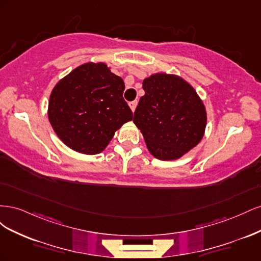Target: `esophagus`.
Masks as SVG:
<instances>
[{
  "label": "esophagus",
  "mask_w": 261,
  "mask_h": 261,
  "mask_svg": "<svg viewBox=\"0 0 261 261\" xmlns=\"http://www.w3.org/2000/svg\"><path fill=\"white\" fill-rule=\"evenodd\" d=\"M137 103H138V101H137V100H135V101H132L130 103H129V108L132 109V111H133V112H135L136 107H137Z\"/></svg>",
  "instance_id": "34e87169"
}]
</instances>
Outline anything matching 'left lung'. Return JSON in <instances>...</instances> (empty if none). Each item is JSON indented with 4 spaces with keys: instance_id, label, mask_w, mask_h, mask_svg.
<instances>
[{
    "instance_id": "obj_1",
    "label": "left lung",
    "mask_w": 261,
    "mask_h": 261,
    "mask_svg": "<svg viewBox=\"0 0 261 261\" xmlns=\"http://www.w3.org/2000/svg\"><path fill=\"white\" fill-rule=\"evenodd\" d=\"M145 96L134 113L149 152L163 161L176 160L199 144L207 124L201 99L183 78L158 73L143 82Z\"/></svg>"
}]
</instances>
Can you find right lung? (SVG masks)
Masks as SVG:
<instances>
[{"label": "right lung", "instance_id": "right-lung-1", "mask_svg": "<svg viewBox=\"0 0 261 261\" xmlns=\"http://www.w3.org/2000/svg\"><path fill=\"white\" fill-rule=\"evenodd\" d=\"M124 89L122 78L105 63L76 67L51 92L48 116L55 134L77 152H102L115 132L133 120Z\"/></svg>", "mask_w": 261, "mask_h": 261}]
</instances>
